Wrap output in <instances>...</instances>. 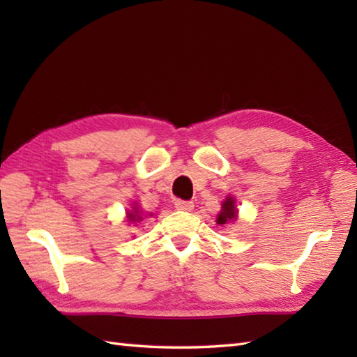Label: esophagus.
<instances>
[{
    "label": "esophagus",
    "instance_id": "34e87169",
    "mask_svg": "<svg viewBox=\"0 0 357 357\" xmlns=\"http://www.w3.org/2000/svg\"><path fill=\"white\" fill-rule=\"evenodd\" d=\"M174 207H176V210H181V211H192L195 204L192 201H183V199H176L174 201Z\"/></svg>",
    "mask_w": 357,
    "mask_h": 357
}]
</instances>
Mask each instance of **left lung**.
Instances as JSON below:
<instances>
[{"label": "left lung", "instance_id": "8db88e82", "mask_svg": "<svg viewBox=\"0 0 357 357\" xmlns=\"http://www.w3.org/2000/svg\"><path fill=\"white\" fill-rule=\"evenodd\" d=\"M236 219V208H234V201L231 198H227L222 204L221 213L218 215V224H225L227 221H233Z\"/></svg>", "mask_w": 357, "mask_h": 357}]
</instances>
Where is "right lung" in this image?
<instances>
[{"label":"right lung","mask_w":357,"mask_h":357,"mask_svg":"<svg viewBox=\"0 0 357 357\" xmlns=\"http://www.w3.org/2000/svg\"><path fill=\"white\" fill-rule=\"evenodd\" d=\"M141 216H139V213H138V210H133L132 213H128V221H132V222H135V221H141Z\"/></svg>","instance_id":"add662e5"}]
</instances>
